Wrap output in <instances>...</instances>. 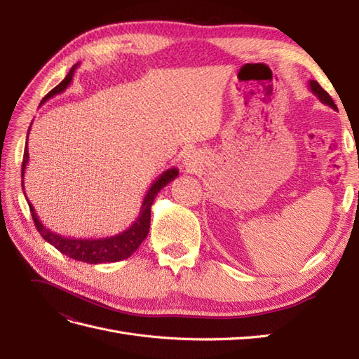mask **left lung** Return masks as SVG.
<instances>
[{"instance_id":"8db88e82","label":"left lung","mask_w":359,"mask_h":359,"mask_svg":"<svg viewBox=\"0 0 359 359\" xmlns=\"http://www.w3.org/2000/svg\"><path fill=\"white\" fill-rule=\"evenodd\" d=\"M309 88H310V91H311L314 95L318 97V99H319L323 104H327V106L332 107L334 111H337V106H335L334 100L331 99V95H330L327 91H325L316 81H310V82H309Z\"/></svg>"}]
</instances>
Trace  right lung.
<instances>
[{"label": "right lung", "instance_id": "1", "mask_svg": "<svg viewBox=\"0 0 359 359\" xmlns=\"http://www.w3.org/2000/svg\"><path fill=\"white\" fill-rule=\"evenodd\" d=\"M76 67H78V64L70 69L69 74L66 76V79H64L60 85H57L55 88H53L45 97V99L41 100L40 104H43L48 99H50V97L57 95L67 88L73 79ZM29 130H31V126L28 128L27 135H29ZM28 160H29V153H28V136H27V145H25L24 160H22V180H24V173H25V169L28 165ZM178 173L180 172L177 168H170V169L163 172L161 175L153 184H151V187L147 191L145 198L142 201V206H140L137 219L133 222V224L123 232H119L112 236H104V238H88V240H85V238H67V236H62L60 233L52 232L39 220L34 206L29 203L28 199L27 201H28L32 220H34L37 231L40 232V235L43 238H45V241H48L50 245L60 250L62 255H66L74 260H79V262H86V264L119 262V260L132 256L147 238V235L149 232V223H151V205H153L157 193L163 187L168 186L170 181L175 180L178 177ZM22 189H24V181H22Z\"/></svg>", "mask_w": 359, "mask_h": 359}]
</instances>
